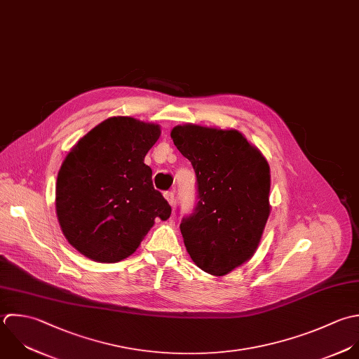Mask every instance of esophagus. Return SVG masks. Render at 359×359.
I'll return each instance as SVG.
<instances>
[{
    "instance_id": "obj_1",
    "label": "esophagus",
    "mask_w": 359,
    "mask_h": 359,
    "mask_svg": "<svg viewBox=\"0 0 359 359\" xmlns=\"http://www.w3.org/2000/svg\"><path fill=\"white\" fill-rule=\"evenodd\" d=\"M163 196H165L166 201H168L170 205H173V203H175V193H173V191H166Z\"/></svg>"
}]
</instances>
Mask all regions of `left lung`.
Masks as SVG:
<instances>
[{"label":"left lung","instance_id":"1","mask_svg":"<svg viewBox=\"0 0 359 359\" xmlns=\"http://www.w3.org/2000/svg\"><path fill=\"white\" fill-rule=\"evenodd\" d=\"M176 148L197 176L198 203L180 224L184 246L197 267L222 277L249 262L270 215V166L235 128L198 124L170 131Z\"/></svg>","mask_w":359,"mask_h":359}]
</instances>
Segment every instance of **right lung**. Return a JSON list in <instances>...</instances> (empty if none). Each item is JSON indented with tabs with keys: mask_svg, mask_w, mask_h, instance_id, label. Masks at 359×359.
<instances>
[{
	"mask_svg": "<svg viewBox=\"0 0 359 359\" xmlns=\"http://www.w3.org/2000/svg\"><path fill=\"white\" fill-rule=\"evenodd\" d=\"M161 127L134 117H110L67 154L55 183V212L68 243L99 263L131 256L155 219L172 208L154 189L144 158Z\"/></svg>",
	"mask_w": 359,
	"mask_h": 359,
	"instance_id": "add662e5",
	"label": "right lung"
}]
</instances>
